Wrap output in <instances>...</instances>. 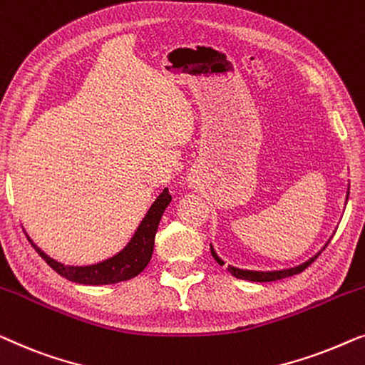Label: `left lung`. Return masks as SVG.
Wrapping results in <instances>:
<instances>
[{"label":"left lung","instance_id":"left-lung-1","mask_svg":"<svg viewBox=\"0 0 365 365\" xmlns=\"http://www.w3.org/2000/svg\"><path fill=\"white\" fill-rule=\"evenodd\" d=\"M212 250V255L213 258L217 259V263L220 266H223L225 263L222 259L218 258L217 253H215L213 248ZM321 255V251L317 253L314 258H311L309 261H306V263H302L299 266H296V268H289V269H281V271H246V269H238V268H233V266H228V271L232 273L235 278L238 279H245V281H253V283H269V281H278V279H283V278H289V276H294V274H299L304 271L307 266L314 263V259L317 258V256Z\"/></svg>","mask_w":365,"mask_h":365}]
</instances>
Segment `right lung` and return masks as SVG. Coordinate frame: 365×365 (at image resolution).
<instances>
[{"mask_svg": "<svg viewBox=\"0 0 365 365\" xmlns=\"http://www.w3.org/2000/svg\"><path fill=\"white\" fill-rule=\"evenodd\" d=\"M172 202V195L168 193V188L163 190L153 205L148 210L145 218L142 220L140 227L137 228L135 235L130 240V243L115 255L114 258L102 261V263L92 264V266H64L49 258L48 255L43 253L33 241L31 246L38 251V255L53 268L56 273L63 276V278L73 281V283L81 284H114L119 281H127L133 278V276L140 274L148 261L152 258L153 253V241H155V233L160 223V218L168 203Z\"/></svg>", "mask_w": 365, "mask_h": 365, "instance_id": "obj_1", "label": "right lung"}]
</instances>
